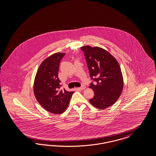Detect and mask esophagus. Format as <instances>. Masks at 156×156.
Wrapping results in <instances>:
<instances>
[{
  "label": "esophagus",
  "mask_w": 156,
  "mask_h": 156,
  "mask_svg": "<svg viewBox=\"0 0 156 156\" xmlns=\"http://www.w3.org/2000/svg\"><path fill=\"white\" fill-rule=\"evenodd\" d=\"M85 88H86V86H84V85H82L81 87H79V89H80V90H84L85 89Z\"/></svg>",
  "instance_id": "34e87169"
}]
</instances>
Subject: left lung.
<instances>
[{"label": "left lung", "mask_w": 156, "mask_h": 156, "mask_svg": "<svg viewBox=\"0 0 156 156\" xmlns=\"http://www.w3.org/2000/svg\"><path fill=\"white\" fill-rule=\"evenodd\" d=\"M80 48L91 79L96 82L89 86L95 95L89 101L95 108L105 109L116 102L122 93L123 80L120 66L116 59L101 47L85 46Z\"/></svg>", "instance_id": "8db88e82"}]
</instances>
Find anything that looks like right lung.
Segmentation results:
<instances>
[{
  "instance_id": "1",
  "label": "right lung",
  "mask_w": 156,
  "mask_h": 156,
  "mask_svg": "<svg viewBox=\"0 0 156 156\" xmlns=\"http://www.w3.org/2000/svg\"><path fill=\"white\" fill-rule=\"evenodd\" d=\"M65 53L57 52L47 57L38 68L34 82V93L38 102L47 112L63 113L70 103L74 91L60 90L58 78L59 63Z\"/></svg>"
}]
</instances>
